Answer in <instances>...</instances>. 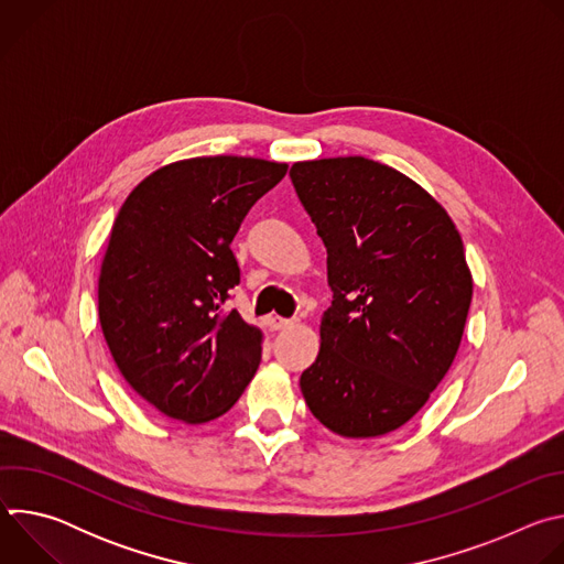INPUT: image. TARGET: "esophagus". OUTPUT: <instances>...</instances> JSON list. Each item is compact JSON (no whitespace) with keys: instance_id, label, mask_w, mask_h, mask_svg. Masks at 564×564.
Instances as JSON below:
<instances>
[{"instance_id":"esophagus-1","label":"esophagus","mask_w":564,"mask_h":564,"mask_svg":"<svg viewBox=\"0 0 564 564\" xmlns=\"http://www.w3.org/2000/svg\"><path fill=\"white\" fill-rule=\"evenodd\" d=\"M292 326L290 318H283V316H268V328L270 330H285Z\"/></svg>"}]
</instances>
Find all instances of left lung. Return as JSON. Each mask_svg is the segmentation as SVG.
<instances>
[{
  "label": "left lung",
  "mask_w": 564,
  "mask_h": 564,
  "mask_svg": "<svg viewBox=\"0 0 564 564\" xmlns=\"http://www.w3.org/2000/svg\"><path fill=\"white\" fill-rule=\"evenodd\" d=\"M290 178L328 248L335 294L299 381L305 404L341 437L392 433L457 355L473 296L462 236L422 185L364 155L303 160Z\"/></svg>",
  "instance_id": "1"
}]
</instances>
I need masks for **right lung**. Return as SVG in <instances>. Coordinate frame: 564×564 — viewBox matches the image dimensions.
I'll list each match as a JSON object with an SVG mask.
<instances>
[{
  "mask_svg": "<svg viewBox=\"0 0 564 564\" xmlns=\"http://www.w3.org/2000/svg\"><path fill=\"white\" fill-rule=\"evenodd\" d=\"M288 172L248 155H200L149 174L122 203L100 268L102 335L124 381L163 415H225L261 364L263 333L223 303L238 285L231 240Z\"/></svg>",
  "mask_w": 564,
  "mask_h": 564,
  "instance_id": "1",
  "label": "right lung"
}]
</instances>
